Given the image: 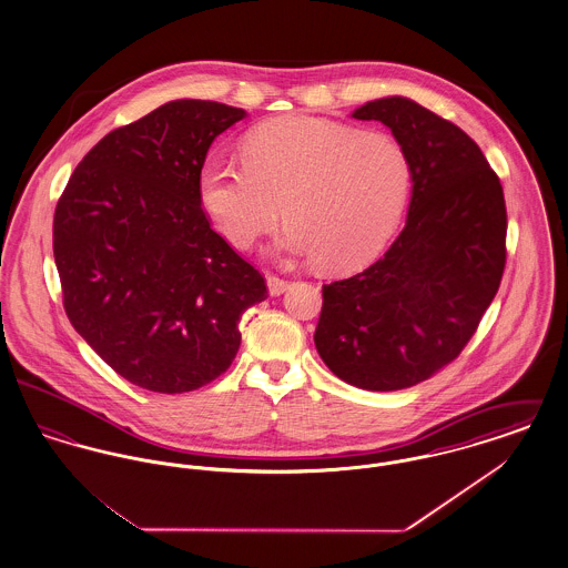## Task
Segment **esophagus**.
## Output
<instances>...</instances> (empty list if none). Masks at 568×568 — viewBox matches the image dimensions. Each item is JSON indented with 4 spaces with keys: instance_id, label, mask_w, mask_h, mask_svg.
I'll list each match as a JSON object with an SVG mask.
<instances>
[{
    "instance_id": "obj_1",
    "label": "esophagus",
    "mask_w": 568,
    "mask_h": 568,
    "mask_svg": "<svg viewBox=\"0 0 568 568\" xmlns=\"http://www.w3.org/2000/svg\"><path fill=\"white\" fill-rule=\"evenodd\" d=\"M266 285H268L271 296H281V294H285V292L290 290V283H287L285 278L276 276V274H268V276H266Z\"/></svg>"
}]
</instances>
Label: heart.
<instances>
[{
    "mask_svg": "<svg viewBox=\"0 0 568 568\" xmlns=\"http://www.w3.org/2000/svg\"><path fill=\"white\" fill-rule=\"evenodd\" d=\"M243 165L206 162L197 174L204 211L227 243L248 248L290 219L278 248L352 271L396 232L410 195L405 144L320 116L290 114L244 135Z\"/></svg>",
    "mask_w": 568,
    "mask_h": 568,
    "instance_id": "heart-1",
    "label": "heart"
}]
</instances>
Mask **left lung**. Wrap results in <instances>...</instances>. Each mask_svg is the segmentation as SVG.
Returning a JSON list of instances; mask_svg holds the SVG:
<instances>
[{"mask_svg": "<svg viewBox=\"0 0 568 568\" xmlns=\"http://www.w3.org/2000/svg\"><path fill=\"white\" fill-rule=\"evenodd\" d=\"M352 116L405 144L410 202L381 260L324 285L315 347L345 383L396 392L436 375L475 334L505 271L507 209L477 142L433 110L389 95Z\"/></svg>", "mask_w": 568, "mask_h": 568, "instance_id": "left-lung-1", "label": "left lung"}]
</instances>
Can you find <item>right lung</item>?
Wrapping results in <instances>:
<instances>
[{
    "label": "right lung",
    "instance_id": "obj_1",
    "mask_svg": "<svg viewBox=\"0 0 568 568\" xmlns=\"http://www.w3.org/2000/svg\"><path fill=\"white\" fill-rule=\"evenodd\" d=\"M246 116L174 100L104 135L57 202L54 264L70 324L114 373L183 394L223 375L264 276L202 211L197 174L216 135Z\"/></svg>",
    "mask_w": 568,
    "mask_h": 568
}]
</instances>
